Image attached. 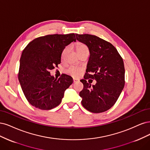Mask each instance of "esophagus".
I'll return each mask as SVG.
<instances>
[{
    "instance_id": "1",
    "label": "esophagus",
    "mask_w": 150,
    "mask_h": 150,
    "mask_svg": "<svg viewBox=\"0 0 150 150\" xmlns=\"http://www.w3.org/2000/svg\"><path fill=\"white\" fill-rule=\"evenodd\" d=\"M78 80L77 79H74V83H76V82H78Z\"/></svg>"
}]
</instances>
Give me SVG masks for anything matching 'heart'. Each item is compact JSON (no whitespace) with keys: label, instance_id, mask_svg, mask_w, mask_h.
Returning <instances> with one entry per match:
<instances>
[{"label":"heart","instance_id":"b5f03b06","mask_svg":"<svg viewBox=\"0 0 150 150\" xmlns=\"http://www.w3.org/2000/svg\"><path fill=\"white\" fill-rule=\"evenodd\" d=\"M75 50L77 54L79 55L83 54L85 52H88V49L87 47L82 43H77L75 45ZM69 52V48L68 47H65V49L62 50L61 54V59L62 60H65V57ZM69 73L74 77H78L81 75L82 73V70L79 68H76L75 67H71L68 70Z\"/></svg>","mask_w":150,"mask_h":150}]
</instances>
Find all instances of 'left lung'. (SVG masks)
<instances>
[{"instance_id":"left-lung-1","label":"left lung","mask_w":150,"mask_h":150,"mask_svg":"<svg viewBox=\"0 0 150 150\" xmlns=\"http://www.w3.org/2000/svg\"><path fill=\"white\" fill-rule=\"evenodd\" d=\"M75 35L90 52L84 79L80 80L83 84L80 92L81 104L90 112H106L114 105L124 88L123 60L112 43L95 35ZM89 78L97 81L95 86L86 81Z\"/></svg>"}]
</instances>
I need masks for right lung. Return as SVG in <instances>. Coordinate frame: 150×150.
I'll list each match as a JSON object with an SVG mask.
<instances>
[{
	"label": "right lung",
	"mask_w": 150,
	"mask_h": 150,
	"mask_svg": "<svg viewBox=\"0 0 150 150\" xmlns=\"http://www.w3.org/2000/svg\"><path fill=\"white\" fill-rule=\"evenodd\" d=\"M74 41V33L48 35L33 40L23 50L18 81L25 98L33 107L48 110L61 103L73 79L62 74L56 79L50 70L60 64L62 50Z\"/></svg>",
	"instance_id": "add662e5"
}]
</instances>
